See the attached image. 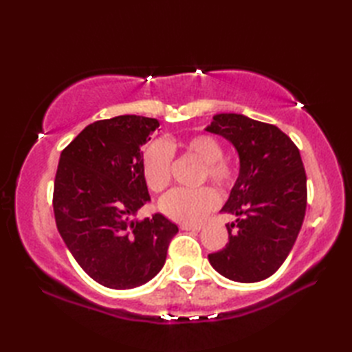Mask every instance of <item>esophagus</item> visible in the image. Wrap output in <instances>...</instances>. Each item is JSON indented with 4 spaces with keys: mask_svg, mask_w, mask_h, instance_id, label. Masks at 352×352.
I'll return each instance as SVG.
<instances>
[{
    "mask_svg": "<svg viewBox=\"0 0 352 352\" xmlns=\"http://www.w3.org/2000/svg\"><path fill=\"white\" fill-rule=\"evenodd\" d=\"M180 228L183 231H201V230H203V227H201V226H186V223L180 226Z\"/></svg>",
    "mask_w": 352,
    "mask_h": 352,
    "instance_id": "1",
    "label": "esophagus"
}]
</instances>
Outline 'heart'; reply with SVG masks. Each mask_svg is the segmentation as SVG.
Instances as JSON below:
<instances>
[{"label": "heart", "mask_w": 352, "mask_h": 352, "mask_svg": "<svg viewBox=\"0 0 352 352\" xmlns=\"http://www.w3.org/2000/svg\"><path fill=\"white\" fill-rule=\"evenodd\" d=\"M184 149L193 154L204 164V177L213 182L219 189L227 190L234 183L236 169L230 162L223 160L222 146L216 139L199 134L184 142ZM172 144L154 142L144 151V175L148 188L154 192L163 190L170 182ZM219 204V197L212 188L183 189L168 192L160 199V210L169 219L186 223H199Z\"/></svg>", "instance_id": "1"}]
</instances>
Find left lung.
<instances>
[{
    "instance_id": "left-lung-1",
    "label": "left lung",
    "mask_w": 352,
    "mask_h": 352,
    "mask_svg": "<svg viewBox=\"0 0 352 352\" xmlns=\"http://www.w3.org/2000/svg\"><path fill=\"white\" fill-rule=\"evenodd\" d=\"M206 131L226 138L241 163L222 207L236 221L227 223L226 248L208 261L228 280L261 281L278 271L302 226L307 177L300 149L278 126L245 115H214Z\"/></svg>"
}]
</instances>
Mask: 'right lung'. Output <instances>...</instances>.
<instances>
[{
	"instance_id": "1",
	"label": "right lung",
	"mask_w": 352,
	"mask_h": 352,
	"mask_svg": "<svg viewBox=\"0 0 352 352\" xmlns=\"http://www.w3.org/2000/svg\"><path fill=\"white\" fill-rule=\"evenodd\" d=\"M159 125L136 115L96 121L58 160L52 197L58 233L81 269L110 289H133L154 278L178 233L160 213L134 219L151 201L140 146Z\"/></svg>"
}]
</instances>
